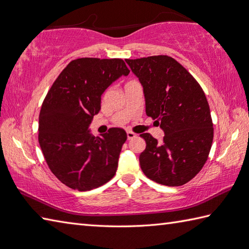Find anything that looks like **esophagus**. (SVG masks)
Wrapping results in <instances>:
<instances>
[{"mask_svg":"<svg viewBox=\"0 0 249 249\" xmlns=\"http://www.w3.org/2000/svg\"><path fill=\"white\" fill-rule=\"evenodd\" d=\"M136 136H137V135H136L135 133H133V131H127V139H128V140L135 138Z\"/></svg>","mask_w":249,"mask_h":249,"instance_id":"obj_1","label":"esophagus"}]
</instances>
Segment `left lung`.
I'll use <instances>...</instances> for the list:
<instances>
[{"label": "left lung", "mask_w": 249, "mask_h": 249, "mask_svg": "<svg viewBox=\"0 0 249 249\" xmlns=\"http://www.w3.org/2000/svg\"><path fill=\"white\" fill-rule=\"evenodd\" d=\"M143 87L145 112L165 133L158 142L141 134L146 147L139 157L145 176L166 186L194 178L208 160L214 127L202 88L186 68L168 55L126 59Z\"/></svg>", "instance_id": "8db88e82"}]
</instances>
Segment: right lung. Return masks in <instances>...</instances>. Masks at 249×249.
Instances as JSON below:
<instances>
[{
    "label": "right lung",
    "instance_id": "right-lung-1",
    "mask_svg": "<svg viewBox=\"0 0 249 249\" xmlns=\"http://www.w3.org/2000/svg\"><path fill=\"white\" fill-rule=\"evenodd\" d=\"M128 73L122 59L80 57L68 63L47 93L38 142L51 172L67 187L87 192L114 177L126 131L112 127L95 138L89 125L105 89Z\"/></svg>",
    "mask_w": 249,
    "mask_h": 249
}]
</instances>
